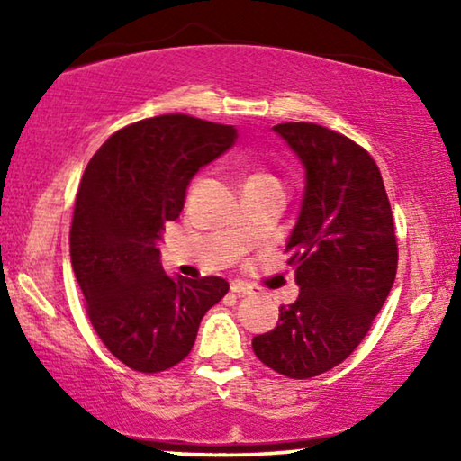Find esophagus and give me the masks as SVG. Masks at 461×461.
Segmentation results:
<instances>
[{"label": "esophagus", "mask_w": 461, "mask_h": 461, "mask_svg": "<svg viewBox=\"0 0 461 461\" xmlns=\"http://www.w3.org/2000/svg\"><path fill=\"white\" fill-rule=\"evenodd\" d=\"M230 289L235 292L237 295H249L254 294V285L251 283H245V281H232L230 283Z\"/></svg>", "instance_id": "obj_1"}]
</instances>
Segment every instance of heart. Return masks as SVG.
Segmentation results:
<instances>
[{"mask_svg":"<svg viewBox=\"0 0 461 461\" xmlns=\"http://www.w3.org/2000/svg\"><path fill=\"white\" fill-rule=\"evenodd\" d=\"M258 180H275V178L268 172H264V169H256V172L249 174L248 182H258Z\"/></svg>","mask_w":461,"mask_h":461,"instance_id":"b5f03b06","label":"heart"}]
</instances>
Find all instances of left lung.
Instances as JSON below:
<instances>
[{"label": "left lung", "instance_id": "left-lung-1", "mask_svg": "<svg viewBox=\"0 0 461 461\" xmlns=\"http://www.w3.org/2000/svg\"><path fill=\"white\" fill-rule=\"evenodd\" d=\"M273 130L306 169L304 203L285 245L300 295L251 346L276 374L306 380L348 358L367 336L394 283L399 245L380 167L361 144L306 122Z\"/></svg>", "mask_w": 461, "mask_h": 461}]
</instances>
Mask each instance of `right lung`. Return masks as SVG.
<instances>
[{"instance_id":"obj_1","label":"right lung","mask_w":461,"mask_h":461,"mask_svg":"<svg viewBox=\"0 0 461 461\" xmlns=\"http://www.w3.org/2000/svg\"><path fill=\"white\" fill-rule=\"evenodd\" d=\"M237 140L232 125L182 115L115 131L87 163L71 224V264L98 338L130 369L159 374L191 352L222 276H169L157 241L180 216L199 167Z\"/></svg>"}]
</instances>
